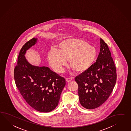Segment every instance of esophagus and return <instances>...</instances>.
I'll use <instances>...</instances> for the list:
<instances>
[{"label": "esophagus", "instance_id": "esophagus-1", "mask_svg": "<svg viewBox=\"0 0 131 131\" xmlns=\"http://www.w3.org/2000/svg\"><path fill=\"white\" fill-rule=\"evenodd\" d=\"M72 80V78H67L66 79V81L68 82H70V81H71Z\"/></svg>", "mask_w": 131, "mask_h": 131}]
</instances>
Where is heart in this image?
I'll return each instance as SVG.
<instances>
[{"label": "heart", "instance_id": "heart-1", "mask_svg": "<svg viewBox=\"0 0 131 131\" xmlns=\"http://www.w3.org/2000/svg\"><path fill=\"white\" fill-rule=\"evenodd\" d=\"M97 54L96 48L86 41L80 39H68L59 43L58 50L51 49L48 52L47 59L57 72L62 71L67 61L75 72L83 73L94 63Z\"/></svg>", "mask_w": 131, "mask_h": 131}]
</instances>
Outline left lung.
Here are the masks:
<instances>
[{"mask_svg":"<svg viewBox=\"0 0 131 131\" xmlns=\"http://www.w3.org/2000/svg\"><path fill=\"white\" fill-rule=\"evenodd\" d=\"M100 49L95 63L75 80L81 105L88 109L102 105L111 94L116 81V68L107 45L100 39Z\"/></svg>","mask_w":131,"mask_h":131,"instance_id":"left-lung-1","label":"left lung"}]
</instances>
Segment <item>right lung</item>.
Listing matches in <instances>:
<instances>
[{
  "label": "right lung",
  "mask_w": 131,
  "mask_h": 131,
  "mask_svg": "<svg viewBox=\"0 0 131 131\" xmlns=\"http://www.w3.org/2000/svg\"><path fill=\"white\" fill-rule=\"evenodd\" d=\"M37 40L33 38L21 48L14 69V79L26 102L36 110L47 113L57 107L66 81L49 68L35 66L26 60V51Z\"/></svg>",
  "instance_id": "obj_1"
}]
</instances>
